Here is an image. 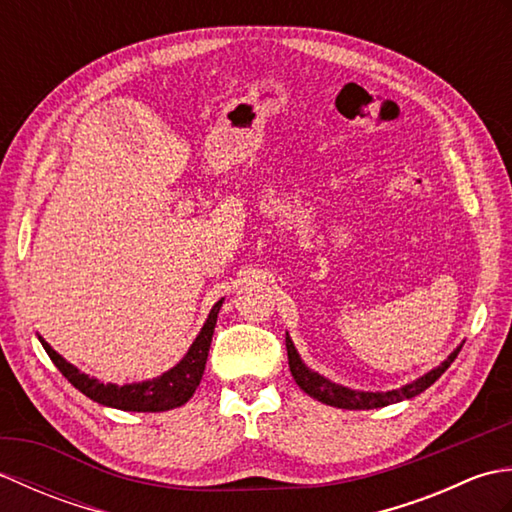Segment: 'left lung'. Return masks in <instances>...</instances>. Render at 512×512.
I'll list each match as a JSON object with an SVG mask.
<instances>
[{
	"label": "left lung",
	"mask_w": 512,
	"mask_h": 512,
	"mask_svg": "<svg viewBox=\"0 0 512 512\" xmlns=\"http://www.w3.org/2000/svg\"><path fill=\"white\" fill-rule=\"evenodd\" d=\"M286 350H288L290 372H292V376H295L297 385L303 391H306L308 396L325 402V405L339 407V409H378V407L391 405V402H400V400L418 396L420 391L431 387L451 367V363L455 361V356H458V352H460V347L440 367L431 369L429 374H424L422 378L413 380L411 385H405V387L394 389V391H385V394H372V391H354V389H347V387L330 383V380H325L323 376H319L317 372H312V369H308L306 365L301 363L295 345H292L288 336H286Z\"/></svg>",
	"instance_id": "left-lung-1"
}]
</instances>
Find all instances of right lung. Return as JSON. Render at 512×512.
I'll use <instances>...</instances> for the list:
<instances>
[{
  "instance_id": "obj_1",
  "label": "right lung",
  "mask_w": 512,
  "mask_h": 512,
  "mask_svg": "<svg viewBox=\"0 0 512 512\" xmlns=\"http://www.w3.org/2000/svg\"><path fill=\"white\" fill-rule=\"evenodd\" d=\"M220 306L222 301H217L209 314V319L204 323L202 332L198 334V339L193 341L187 356H184L176 367L154 380H145V383H136V385L118 387V385L99 383V380L90 378L88 374H81L79 369L70 365L68 361H63V358L54 352L52 347L41 339V336L39 341L43 345V350L48 352L50 361L57 365L59 372L88 398L101 402V405L123 409V411H167V409H176L184 405V402L195 394V389H198L204 374L206 356H209V347H211Z\"/></svg>"
}]
</instances>
